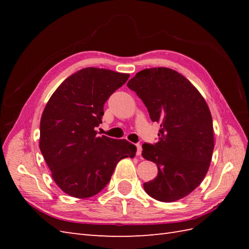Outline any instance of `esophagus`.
<instances>
[{
  "mask_svg": "<svg viewBox=\"0 0 249 249\" xmlns=\"http://www.w3.org/2000/svg\"><path fill=\"white\" fill-rule=\"evenodd\" d=\"M136 146H137V155L140 156L141 152H142V146H141V144H137Z\"/></svg>",
  "mask_w": 249,
  "mask_h": 249,
  "instance_id": "34e87169",
  "label": "esophagus"
}]
</instances>
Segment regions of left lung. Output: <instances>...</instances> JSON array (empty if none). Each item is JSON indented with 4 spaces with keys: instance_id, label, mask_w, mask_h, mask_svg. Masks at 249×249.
I'll list each match as a JSON object with an SVG mask.
<instances>
[{
    "instance_id": "8db88e82",
    "label": "left lung",
    "mask_w": 249,
    "mask_h": 249,
    "mask_svg": "<svg viewBox=\"0 0 249 249\" xmlns=\"http://www.w3.org/2000/svg\"><path fill=\"white\" fill-rule=\"evenodd\" d=\"M127 87L143 102L151 120L160 124L156 143L142 144V156L158 168L157 177L143 184L145 193L161 202L182 199L202 182L212 160L208 105L186 78L170 68L141 71Z\"/></svg>"
}]
</instances>
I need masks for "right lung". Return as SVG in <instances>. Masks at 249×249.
<instances>
[{"label": "right lung", "instance_id": "1", "mask_svg": "<svg viewBox=\"0 0 249 249\" xmlns=\"http://www.w3.org/2000/svg\"><path fill=\"white\" fill-rule=\"evenodd\" d=\"M129 78L104 68L87 67L68 77L52 94L41 115L39 149L63 192L89 198L107 186L116 163L133 158L127 140L98 137L104 105Z\"/></svg>", "mask_w": 249, "mask_h": 249}]
</instances>
